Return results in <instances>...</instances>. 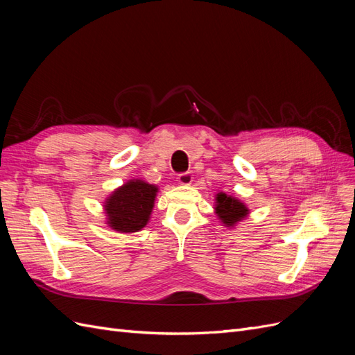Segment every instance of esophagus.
I'll return each mask as SVG.
<instances>
[{
  "label": "esophagus",
  "instance_id": "esophagus-1",
  "mask_svg": "<svg viewBox=\"0 0 355 355\" xmlns=\"http://www.w3.org/2000/svg\"><path fill=\"white\" fill-rule=\"evenodd\" d=\"M178 182H179L180 185H191L192 175L189 173V171H185V173H180V175H178Z\"/></svg>",
  "mask_w": 355,
  "mask_h": 355
}]
</instances>
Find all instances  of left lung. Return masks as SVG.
Segmentation results:
<instances>
[{
  "instance_id": "left-lung-1",
  "label": "left lung",
  "mask_w": 355,
  "mask_h": 355,
  "mask_svg": "<svg viewBox=\"0 0 355 355\" xmlns=\"http://www.w3.org/2000/svg\"><path fill=\"white\" fill-rule=\"evenodd\" d=\"M216 214L219 216V219L228 225V227H232L234 223H237L239 220H241L244 216H247V207L244 204L239 200H235L231 196L223 194H218L216 197Z\"/></svg>"
}]
</instances>
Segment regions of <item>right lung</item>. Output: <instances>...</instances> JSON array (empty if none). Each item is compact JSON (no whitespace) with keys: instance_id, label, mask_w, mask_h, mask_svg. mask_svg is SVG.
I'll return each mask as SVG.
<instances>
[{"instance_id":"1","label":"right lung","mask_w":355,"mask_h":355,"mask_svg":"<svg viewBox=\"0 0 355 355\" xmlns=\"http://www.w3.org/2000/svg\"><path fill=\"white\" fill-rule=\"evenodd\" d=\"M157 191V187L144 180H130L114 191L105 202L110 227L120 232L142 230L153 211Z\"/></svg>"}]
</instances>
